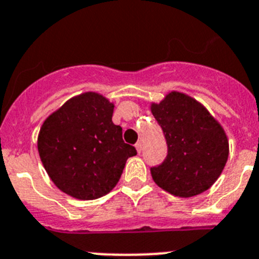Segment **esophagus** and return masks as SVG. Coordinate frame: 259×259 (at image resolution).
<instances>
[{
	"instance_id": "obj_1",
	"label": "esophagus",
	"mask_w": 259,
	"mask_h": 259,
	"mask_svg": "<svg viewBox=\"0 0 259 259\" xmlns=\"http://www.w3.org/2000/svg\"><path fill=\"white\" fill-rule=\"evenodd\" d=\"M136 150H137V153H141V150H142V145H141V142H137L136 145Z\"/></svg>"
}]
</instances>
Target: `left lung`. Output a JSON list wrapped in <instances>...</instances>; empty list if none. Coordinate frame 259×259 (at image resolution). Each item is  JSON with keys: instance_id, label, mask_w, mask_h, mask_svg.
<instances>
[{"instance_id": "1", "label": "left lung", "mask_w": 259, "mask_h": 259, "mask_svg": "<svg viewBox=\"0 0 259 259\" xmlns=\"http://www.w3.org/2000/svg\"><path fill=\"white\" fill-rule=\"evenodd\" d=\"M162 127L168 154L150 168L159 187L182 198L209 189L224 170L229 158V141L221 124L193 97L170 92L151 105Z\"/></svg>"}]
</instances>
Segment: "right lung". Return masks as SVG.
I'll list each match as a JSON object with an SVG mask.
<instances>
[{"label": "right lung", "mask_w": 259, "mask_h": 259, "mask_svg": "<svg viewBox=\"0 0 259 259\" xmlns=\"http://www.w3.org/2000/svg\"><path fill=\"white\" fill-rule=\"evenodd\" d=\"M114 105L95 92L66 101L44 122L38 153L52 182L68 195L94 200L110 193L135 146L114 124Z\"/></svg>", "instance_id": "right-lung-1"}]
</instances>
